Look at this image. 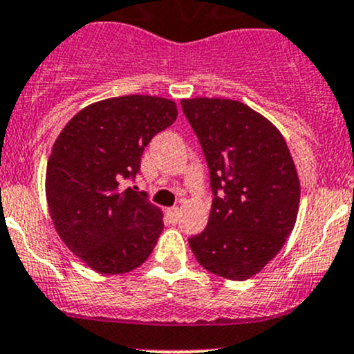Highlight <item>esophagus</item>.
Instances as JSON below:
<instances>
[{
  "instance_id": "34e87169",
  "label": "esophagus",
  "mask_w": 354,
  "mask_h": 354,
  "mask_svg": "<svg viewBox=\"0 0 354 354\" xmlns=\"http://www.w3.org/2000/svg\"><path fill=\"white\" fill-rule=\"evenodd\" d=\"M180 215H181V209L178 207H173V208H168V216L173 221H178L180 220Z\"/></svg>"
}]
</instances>
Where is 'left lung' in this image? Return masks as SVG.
I'll use <instances>...</instances> for the list:
<instances>
[{"label":"left lung","instance_id":"8db88e82","mask_svg":"<svg viewBox=\"0 0 354 354\" xmlns=\"http://www.w3.org/2000/svg\"><path fill=\"white\" fill-rule=\"evenodd\" d=\"M209 169L213 203L188 239L201 267L245 281L279 254L296 225L301 185L286 139L254 109L230 99H183Z\"/></svg>","mask_w":354,"mask_h":354}]
</instances>
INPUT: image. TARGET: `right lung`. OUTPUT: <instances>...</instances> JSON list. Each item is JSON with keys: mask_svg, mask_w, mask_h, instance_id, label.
<instances>
[{"mask_svg": "<svg viewBox=\"0 0 354 354\" xmlns=\"http://www.w3.org/2000/svg\"><path fill=\"white\" fill-rule=\"evenodd\" d=\"M176 115L165 97H111L82 109L58 134L46 165L50 216L65 245L99 274L134 270L156 245L161 209L120 181L134 180L145 147Z\"/></svg>", "mask_w": 354, "mask_h": 354, "instance_id": "1", "label": "right lung"}]
</instances>
